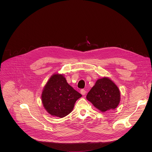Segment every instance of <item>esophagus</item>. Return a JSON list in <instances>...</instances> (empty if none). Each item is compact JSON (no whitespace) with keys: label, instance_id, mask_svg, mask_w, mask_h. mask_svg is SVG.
Returning a JSON list of instances; mask_svg holds the SVG:
<instances>
[{"label":"esophagus","instance_id":"obj_1","mask_svg":"<svg viewBox=\"0 0 152 152\" xmlns=\"http://www.w3.org/2000/svg\"><path fill=\"white\" fill-rule=\"evenodd\" d=\"M80 93L82 94V95H85V93H86V91L85 90H83V89H82L80 90Z\"/></svg>","mask_w":152,"mask_h":152}]
</instances>
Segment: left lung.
Instances as JSON below:
<instances>
[{"mask_svg": "<svg viewBox=\"0 0 152 152\" xmlns=\"http://www.w3.org/2000/svg\"><path fill=\"white\" fill-rule=\"evenodd\" d=\"M86 99L102 112L114 110L120 103V93L109 78L99 79L86 95Z\"/></svg>", "mask_w": 152, "mask_h": 152, "instance_id": "obj_1", "label": "left lung"}]
</instances>
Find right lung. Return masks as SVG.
Here are the masks:
<instances>
[{
	"mask_svg": "<svg viewBox=\"0 0 152 152\" xmlns=\"http://www.w3.org/2000/svg\"><path fill=\"white\" fill-rule=\"evenodd\" d=\"M81 96L67 82L63 75L56 74L51 76L45 85L41 99L50 114L62 118L72 111L75 102Z\"/></svg>",
	"mask_w": 152,
	"mask_h": 152,
	"instance_id": "right-lung-1",
	"label": "right lung"
}]
</instances>
